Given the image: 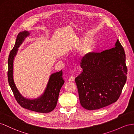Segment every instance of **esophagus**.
Here are the masks:
<instances>
[{"instance_id": "34e87169", "label": "esophagus", "mask_w": 134, "mask_h": 134, "mask_svg": "<svg viewBox=\"0 0 134 134\" xmlns=\"http://www.w3.org/2000/svg\"><path fill=\"white\" fill-rule=\"evenodd\" d=\"M75 80V77L74 76H71V77L68 79V81H74Z\"/></svg>"}]
</instances>
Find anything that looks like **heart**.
Masks as SVG:
<instances>
[{"label": "heart", "mask_w": 134, "mask_h": 134, "mask_svg": "<svg viewBox=\"0 0 134 134\" xmlns=\"http://www.w3.org/2000/svg\"><path fill=\"white\" fill-rule=\"evenodd\" d=\"M81 47L80 56L82 58H87L92 54L95 48V43L90 41V38L87 36H83L72 45V48L75 49H80Z\"/></svg>", "instance_id": "1"}]
</instances>
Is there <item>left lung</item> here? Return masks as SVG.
<instances>
[{
    "instance_id": "1",
    "label": "left lung",
    "mask_w": 134,
    "mask_h": 134,
    "mask_svg": "<svg viewBox=\"0 0 134 134\" xmlns=\"http://www.w3.org/2000/svg\"><path fill=\"white\" fill-rule=\"evenodd\" d=\"M80 66L82 71L75 82L83 108L96 110L118 100L127 74L125 51L118 39L114 47L83 58Z\"/></svg>"
}]
</instances>
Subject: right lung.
I'll return each instance as SVG.
<instances>
[{
	"label": "right lung",
	"mask_w": 134,
	"mask_h": 134,
	"mask_svg": "<svg viewBox=\"0 0 134 134\" xmlns=\"http://www.w3.org/2000/svg\"><path fill=\"white\" fill-rule=\"evenodd\" d=\"M30 32L25 30L18 34L16 43L13 49L10 52L8 60V79L15 98L22 107L39 113H49L55 108L60 90L64 82L62 70L51 75L43 93L36 98L29 99L24 97L19 91L14 81L13 62L15 57L17 54L18 48L26 38L30 36Z\"/></svg>",
	"instance_id": "right-lung-1"
}]
</instances>
